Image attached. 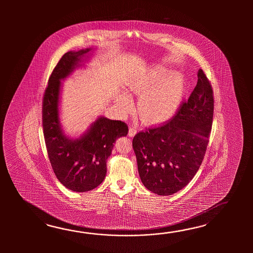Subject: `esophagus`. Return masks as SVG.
Listing matches in <instances>:
<instances>
[{"label": "esophagus", "instance_id": "34e87169", "mask_svg": "<svg viewBox=\"0 0 253 253\" xmlns=\"http://www.w3.org/2000/svg\"><path fill=\"white\" fill-rule=\"evenodd\" d=\"M136 134V128L134 126H130L129 127L128 135L130 137H133Z\"/></svg>", "mask_w": 253, "mask_h": 253}]
</instances>
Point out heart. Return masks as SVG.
<instances>
[{"instance_id":"heart-1","label":"heart","mask_w":253,"mask_h":253,"mask_svg":"<svg viewBox=\"0 0 253 253\" xmlns=\"http://www.w3.org/2000/svg\"><path fill=\"white\" fill-rule=\"evenodd\" d=\"M163 67L146 71L129 83V90L134 94L143 93L140 98L141 113L149 121H163L176 111L184 93V80L179 73L169 74ZM121 101L127 103L128 97Z\"/></svg>"}]
</instances>
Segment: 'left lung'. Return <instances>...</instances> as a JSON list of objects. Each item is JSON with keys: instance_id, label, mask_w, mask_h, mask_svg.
Wrapping results in <instances>:
<instances>
[{"instance_id": "left-lung-1", "label": "left lung", "mask_w": 253, "mask_h": 253, "mask_svg": "<svg viewBox=\"0 0 253 253\" xmlns=\"http://www.w3.org/2000/svg\"><path fill=\"white\" fill-rule=\"evenodd\" d=\"M187 102L166 124L134 135L133 148L140 179L158 195H171L184 188L199 170L209 142L213 96L204 71Z\"/></svg>"}]
</instances>
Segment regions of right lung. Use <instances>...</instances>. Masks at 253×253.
I'll return each instance as SVG.
<instances>
[{
	"label": "right lung",
	"instance_id": "obj_1",
	"mask_svg": "<svg viewBox=\"0 0 253 253\" xmlns=\"http://www.w3.org/2000/svg\"><path fill=\"white\" fill-rule=\"evenodd\" d=\"M91 50H71L62 56L48 79L42 102L43 134L55 175L66 188L79 193L93 190L102 183L116 140L128 133L126 123L103 116L80 137L64 133L59 119L61 81L84 66Z\"/></svg>",
	"mask_w": 253,
	"mask_h": 253
}]
</instances>
